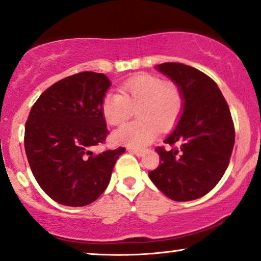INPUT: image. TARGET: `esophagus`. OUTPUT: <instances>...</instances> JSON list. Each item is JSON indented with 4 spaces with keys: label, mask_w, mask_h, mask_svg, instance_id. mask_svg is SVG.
<instances>
[{
    "label": "esophagus",
    "mask_w": 261,
    "mask_h": 261,
    "mask_svg": "<svg viewBox=\"0 0 261 261\" xmlns=\"http://www.w3.org/2000/svg\"><path fill=\"white\" fill-rule=\"evenodd\" d=\"M129 151H130L131 153H134V155H136V156H142L143 153H144V150H143V149H135V148H130V149H129Z\"/></svg>",
    "instance_id": "esophagus-1"
}]
</instances>
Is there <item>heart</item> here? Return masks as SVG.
Returning <instances> with one entry per match:
<instances>
[{
  "label": "heart",
  "instance_id": "b5f03b06",
  "mask_svg": "<svg viewBox=\"0 0 261 261\" xmlns=\"http://www.w3.org/2000/svg\"><path fill=\"white\" fill-rule=\"evenodd\" d=\"M122 93L108 92L101 100V112L110 125H122L134 109L139 120L126 124L113 134V141L130 146L148 145L160 127L168 130L181 116L185 97L177 84L155 74L142 73L122 84Z\"/></svg>",
  "mask_w": 261,
  "mask_h": 261
}]
</instances>
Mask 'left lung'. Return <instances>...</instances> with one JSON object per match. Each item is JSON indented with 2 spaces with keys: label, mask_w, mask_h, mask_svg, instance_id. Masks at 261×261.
Returning <instances> with one entry per match:
<instances>
[{
  "label": "left lung",
  "mask_w": 261,
  "mask_h": 261,
  "mask_svg": "<svg viewBox=\"0 0 261 261\" xmlns=\"http://www.w3.org/2000/svg\"><path fill=\"white\" fill-rule=\"evenodd\" d=\"M157 69L181 87L185 104L178 124L157 146L160 166L149 177L174 201L199 199L225 174L232 155L236 130L225 97L216 83L199 69L164 62Z\"/></svg>",
  "instance_id": "1"
}]
</instances>
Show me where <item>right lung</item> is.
Masks as SVG:
<instances>
[{"label": "right lung", "instance_id": "obj_1", "mask_svg": "<svg viewBox=\"0 0 261 261\" xmlns=\"http://www.w3.org/2000/svg\"><path fill=\"white\" fill-rule=\"evenodd\" d=\"M111 85L102 73L80 72L40 95L24 126V150L41 189L69 207L92 203L104 193L125 148L94 153L109 135L101 100Z\"/></svg>", "mask_w": 261, "mask_h": 261}]
</instances>
